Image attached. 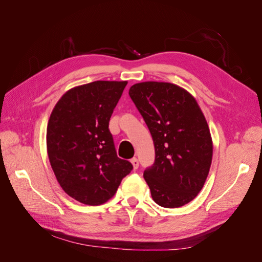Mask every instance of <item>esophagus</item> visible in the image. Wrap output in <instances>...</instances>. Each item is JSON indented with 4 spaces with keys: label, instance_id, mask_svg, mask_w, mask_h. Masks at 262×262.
I'll return each instance as SVG.
<instances>
[{
    "label": "esophagus",
    "instance_id": "34e87169",
    "mask_svg": "<svg viewBox=\"0 0 262 262\" xmlns=\"http://www.w3.org/2000/svg\"><path fill=\"white\" fill-rule=\"evenodd\" d=\"M131 164H132L134 169H138V167H139V161H138L137 157H133V158H132V160H131Z\"/></svg>",
    "mask_w": 262,
    "mask_h": 262
}]
</instances>
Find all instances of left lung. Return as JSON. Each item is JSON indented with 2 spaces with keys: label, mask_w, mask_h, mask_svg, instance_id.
<instances>
[{
  "label": "left lung",
  "mask_w": 262,
  "mask_h": 262,
  "mask_svg": "<svg viewBox=\"0 0 262 262\" xmlns=\"http://www.w3.org/2000/svg\"><path fill=\"white\" fill-rule=\"evenodd\" d=\"M129 95L152 134L155 162L144 170L153 200L180 208L201 191L211 167L209 125L191 94L164 82H143Z\"/></svg>",
  "instance_id": "left-lung-1"
}]
</instances>
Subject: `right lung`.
<instances>
[{
    "label": "right lung",
    "mask_w": 262,
    "mask_h": 262,
    "mask_svg": "<svg viewBox=\"0 0 262 262\" xmlns=\"http://www.w3.org/2000/svg\"><path fill=\"white\" fill-rule=\"evenodd\" d=\"M126 81H96L68 91L47 126V150L57 180L76 201L99 205L117 192L133 166L117 156L109 120Z\"/></svg>",
    "instance_id": "obj_1"
}]
</instances>
